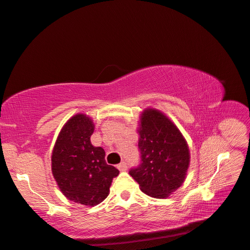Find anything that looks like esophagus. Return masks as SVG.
Returning <instances> with one entry per match:
<instances>
[{"label":"esophagus","instance_id":"34e87169","mask_svg":"<svg viewBox=\"0 0 250 250\" xmlns=\"http://www.w3.org/2000/svg\"><path fill=\"white\" fill-rule=\"evenodd\" d=\"M117 168L120 170V172H125V170H126V169H127L126 163H125V162H121V163H119V165L117 166Z\"/></svg>","mask_w":250,"mask_h":250}]
</instances>
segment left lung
<instances>
[{"label":"left lung","instance_id":"left-lung-1","mask_svg":"<svg viewBox=\"0 0 250 250\" xmlns=\"http://www.w3.org/2000/svg\"><path fill=\"white\" fill-rule=\"evenodd\" d=\"M141 163L129 174L140 189L153 198H167L185 180L190 155L179 129L162 112L146 109L139 124Z\"/></svg>","mask_w":250,"mask_h":250}]
</instances>
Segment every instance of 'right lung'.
<instances>
[{
  "label": "right lung",
  "mask_w": 250,
  "mask_h": 250,
  "mask_svg": "<svg viewBox=\"0 0 250 250\" xmlns=\"http://www.w3.org/2000/svg\"><path fill=\"white\" fill-rule=\"evenodd\" d=\"M94 124L85 114L71 117L61 130L51 156V168L61 191L69 200L95 206L108 197L119 170L106 165L101 146H92Z\"/></svg>",
  "instance_id": "1"
}]
</instances>
